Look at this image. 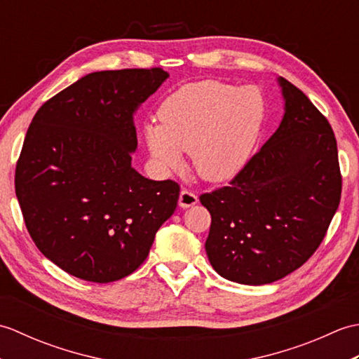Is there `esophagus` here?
Instances as JSON below:
<instances>
[{
    "mask_svg": "<svg viewBox=\"0 0 359 359\" xmlns=\"http://www.w3.org/2000/svg\"><path fill=\"white\" fill-rule=\"evenodd\" d=\"M197 202H199V199H197V196L191 191H187V189H182V193L179 196V207L180 208H189L193 207V205H196Z\"/></svg>",
    "mask_w": 359,
    "mask_h": 359,
    "instance_id": "obj_1",
    "label": "esophagus"
}]
</instances>
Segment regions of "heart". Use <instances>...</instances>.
<instances>
[{"label": "heart", "instance_id": "heart-1", "mask_svg": "<svg viewBox=\"0 0 359 359\" xmlns=\"http://www.w3.org/2000/svg\"><path fill=\"white\" fill-rule=\"evenodd\" d=\"M160 123H147L144 142L156 162L174 170L191 154L201 179L222 184L236 177L253 154L264 117V102L253 88L238 89L205 80L188 83L166 97Z\"/></svg>", "mask_w": 359, "mask_h": 359}]
</instances>
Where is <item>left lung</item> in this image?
Wrapping results in <instances>:
<instances>
[{
    "label": "left lung",
    "instance_id": "left-lung-1",
    "mask_svg": "<svg viewBox=\"0 0 359 359\" xmlns=\"http://www.w3.org/2000/svg\"><path fill=\"white\" fill-rule=\"evenodd\" d=\"M278 85L284 116L231 184L201 196L211 215L208 261L220 276L264 285L307 261L341 199L337 139L302 90Z\"/></svg>",
    "mask_w": 359,
    "mask_h": 359
}]
</instances>
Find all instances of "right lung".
I'll use <instances>...</instances> for the list:
<instances>
[{
    "label": "right lung",
    "mask_w": 359,
    "mask_h": 359,
    "mask_svg": "<svg viewBox=\"0 0 359 359\" xmlns=\"http://www.w3.org/2000/svg\"><path fill=\"white\" fill-rule=\"evenodd\" d=\"M170 77L154 69L88 74L46 102L15 171L22 217L41 253L83 280L114 282L147 259L179 185L131 166L134 114Z\"/></svg>",
    "instance_id": "obj_1"
}]
</instances>
